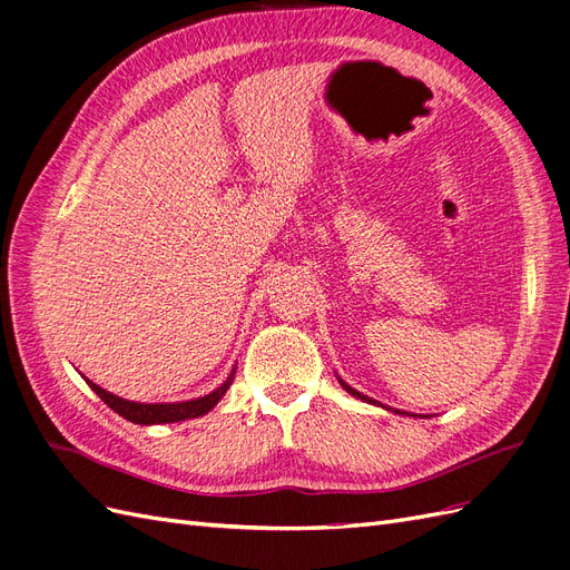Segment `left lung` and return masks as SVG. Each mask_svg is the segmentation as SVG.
Returning a JSON list of instances; mask_svg holds the SVG:
<instances>
[{
  "label": "left lung",
  "instance_id": "1",
  "mask_svg": "<svg viewBox=\"0 0 570 570\" xmlns=\"http://www.w3.org/2000/svg\"><path fill=\"white\" fill-rule=\"evenodd\" d=\"M337 381H340L342 390H347V392H350L352 396H356V400H361V402H366V404H373V406H383V409H387V411H392V413H402V416H413V419H416V416H419V413H406V411H400V409H390V406H385V404H381V402H375V400H373V396H368V394H364V392H358V390H354L352 385H347V383H344L340 375H337ZM421 419H423V416H421Z\"/></svg>",
  "mask_w": 570,
  "mask_h": 570
}]
</instances>
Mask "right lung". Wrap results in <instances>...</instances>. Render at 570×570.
<instances>
[{
    "label": "right lung",
    "mask_w": 570,
    "mask_h": 570,
    "mask_svg": "<svg viewBox=\"0 0 570 570\" xmlns=\"http://www.w3.org/2000/svg\"><path fill=\"white\" fill-rule=\"evenodd\" d=\"M235 368L230 371V375L226 377V383L220 387L212 390L209 394L197 396V400H187V402H161V404H142V402H130L124 400V396H116L107 390H101L99 385H95L92 381L85 377V383L92 387V392H97V396L105 402L109 409H114L118 416H124L130 423L137 425H157V423H178V421H187V419H199L204 413H209L218 402L220 396L228 392V387L233 385L235 377Z\"/></svg>",
    "instance_id": "1"
}]
</instances>
